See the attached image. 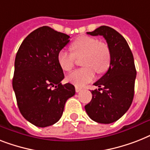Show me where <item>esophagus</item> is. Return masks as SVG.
Segmentation results:
<instances>
[{"mask_svg":"<svg viewBox=\"0 0 150 150\" xmlns=\"http://www.w3.org/2000/svg\"><path fill=\"white\" fill-rule=\"evenodd\" d=\"M81 90H82V88H79V87H78V86H75V92H81Z\"/></svg>","mask_w":150,"mask_h":150,"instance_id":"34e87169","label":"esophagus"}]
</instances>
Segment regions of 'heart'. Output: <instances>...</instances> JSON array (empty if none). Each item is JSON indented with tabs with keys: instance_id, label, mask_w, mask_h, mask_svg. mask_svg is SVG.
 Segmentation results:
<instances>
[{
	"instance_id": "heart-1",
	"label": "heart",
	"mask_w": 150,
	"mask_h": 150,
	"mask_svg": "<svg viewBox=\"0 0 150 150\" xmlns=\"http://www.w3.org/2000/svg\"><path fill=\"white\" fill-rule=\"evenodd\" d=\"M71 52L60 50L57 60L61 69L65 71H71L75 66L76 58H81L84 68L77 69L69 74L68 81L77 86H83L95 78L96 72H106L111 64V52L105 43L89 36H81L71 44Z\"/></svg>"
}]
</instances>
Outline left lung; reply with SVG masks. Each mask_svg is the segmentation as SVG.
<instances>
[{
	"mask_svg": "<svg viewBox=\"0 0 150 150\" xmlns=\"http://www.w3.org/2000/svg\"><path fill=\"white\" fill-rule=\"evenodd\" d=\"M87 34L102 35L106 40L111 64L106 73L94 83L99 88L91 92L92 100L85 109L93 121L112 123L120 119L132 103L136 77L134 58L127 41L115 29L101 26Z\"/></svg>",
	"mask_w": 150,
	"mask_h": 150,
	"instance_id": "1",
	"label": "left lung"
}]
</instances>
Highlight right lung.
I'll list each match as a JSON object with an SVG mask.
<instances>
[{
    "mask_svg": "<svg viewBox=\"0 0 150 150\" xmlns=\"http://www.w3.org/2000/svg\"><path fill=\"white\" fill-rule=\"evenodd\" d=\"M69 38L50 27H41L25 38L16 54L12 86L18 109L38 127L56 123L66 101L75 93L73 85L61 83L64 75L57 60Z\"/></svg>",
    "mask_w": 150,
    "mask_h": 150,
    "instance_id": "add662e5",
    "label": "right lung"
}]
</instances>
